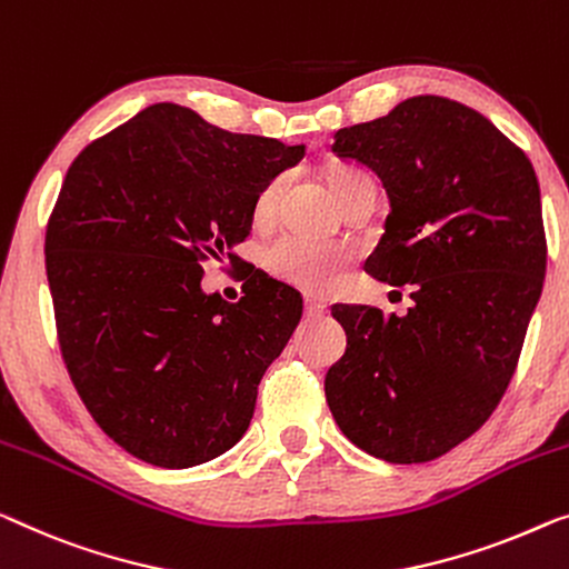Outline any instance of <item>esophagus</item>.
<instances>
[{"instance_id":"1","label":"esophagus","mask_w":569,"mask_h":569,"mask_svg":"<svg viewBox=\"0 0 569 569\" xmlns=\"http://www.w3.org/2000/svg\"><path fill=\"white\" fill-rule=\"evenodd\" d=\"M325 313H327V303H321L317 299L307 301V317L309 319H319V317H325Z\"/></svg>"}]
</instances>
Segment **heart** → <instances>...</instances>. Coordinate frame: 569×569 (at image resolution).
I'll return each mask as SVG.
<instances>
[{
	"label": "heart",
	"mask_w": 569,
	"mask_h": 569,
	"mask_svg": "<svg viewBox=\"0 0 569 569\" xmlns=\"http://www.w3.org/2000/svg\"><path fill=\"white\" fill-rule=\"evenodd\" d=\"M327 181L337 201L342 203L355 189L372 183V178L366 171H360L358 166L337 163L329 168ZM281 178L262 186V191L256 199V207H252V219H256V224H268L270 219L276 217L278 199H281ZM266 262L270 273L281 278V281L299 286L309 293H327L329 288H335L345 266L350 262V252H347L342 244L317 242L307 240V237H283V240H278L273 248L268 250Z\"/></svg>",
	"instance_id": "b5f03b06"
}]
</instances>
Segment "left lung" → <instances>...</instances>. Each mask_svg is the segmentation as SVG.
Returning a JSON list of instances; mask_svg holds the SVG:
<instances>
[{
  "mask_svg": "<svg viewBox=\"0 0 569 569\" xmlns=\"http://www.w3.org/2000/svg\"><path fill=\"white\" fill-rule=\"evenodd\" d=\"M332 152L383 183L391 211L366 270L409 286L413 307H332L347 350L325 378L329 411L378 460L429 462L475 435L513 378L547 273L537 173L442 97L345 127Z\"/></svg>",
  "mask_w": 569,
  "mask_h": 569,
  "instance_id": "8db88e82",
  "label": "left lung"
}]
</instances>
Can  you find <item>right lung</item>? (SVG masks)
Wrapping results in <instances>:
<instances>
[{"mask_svg": "<svg viewBox=\"0 0 569 569\" xmlns=\"http://www.w3.org/2000/svg\"><path fill=\"white\" fill-rule=\"evenodd\" d=\"M303 156L160 101L68 168L46 232L58 342L91 417L138 460L193 468L248 431L303 303L262 270L224 301L201 288L203 260H237L262 186Z\"/></svg>", "mask_w": 569, "mask_h": 569, "instance_id": "1", "label": "right lung"}]
</instances>
